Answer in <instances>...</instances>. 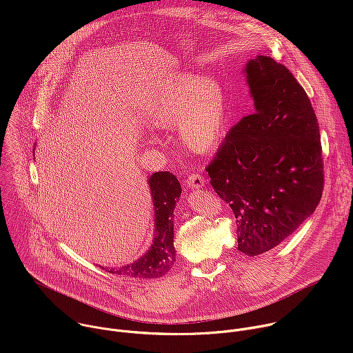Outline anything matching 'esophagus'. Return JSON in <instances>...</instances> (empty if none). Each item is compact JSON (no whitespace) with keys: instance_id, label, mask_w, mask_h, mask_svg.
Segmentation results:
<instances>
[{"instance_id":"obj_1","label":"esophagus","mask_w":353,"mask_h":353,"mask_svg":"<svg viewBox=\"0 0 353 353\" xmlns=\"http://www.w3.org/2000/svg\"><path fill=\"white\" fill-rule=\"evenodd\" d=\"M185 183H187V187H190V188H201V187L204 185L205 180H204V177L201 176V174L194 173V174L188 176V179H187Z\"/></svg>"}]
</instances>
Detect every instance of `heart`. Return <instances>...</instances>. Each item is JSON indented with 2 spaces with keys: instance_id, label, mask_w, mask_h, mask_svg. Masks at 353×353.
<instances>
[{
  "instance_id": "1",
  "label": "heart",
  "mask_w": 353,
  "mask_h": 353,
  "mask_svg": "<svg viewBox=\"0 0 353 353\" xmlns=\"http://www.w3.org/2000/svg\"><path fill=\"white\" fill-rule=\"evenodd\" d=\"M226 119V96L221 83L194 74H180L149 114L150 124L157 128L177 125L180 141L196 154L218 148Z\"/></svg>"
}]
</instances>
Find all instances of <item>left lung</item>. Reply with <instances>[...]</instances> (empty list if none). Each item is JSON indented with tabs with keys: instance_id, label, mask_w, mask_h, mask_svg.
Segmentation results:
<instances>
[{
	"instance_id": "obj_1",
	"label": "left lung",
	"mask_w": 353,
	"mask_h": 353,
	"mask_svg": "<svg viewBox=\"0 0 353 353\" xmlns=\"http://www.w3.org/2000/svg\"><path fill=\"white\" fill-rule=\"evenodd\" d=\"M244 72L256 112L229 130L207 172L236 216L237 250L254 257L316 211L324 165L316 113L292 72L267 56Z\"/></svg>"
}]
</instances>
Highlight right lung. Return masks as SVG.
Here are the masks:
<instances>
[{
  "instance_id": "obj_1",
  "label": "right lung",
  "mask_w": 353,
  "mask_h": 353,
  "mask_svg": "<svg viewBox=\"0 0 353 353\" xmlns=\"http://www.w3.org/2000/svg\"><path fill=\"white\" fill-rule=\"evenodd\" d=\"M148 183L155 207V236L152 244L142 257L131 264L117 268L102 267L110 274L138 279L161 278L170 271L176 261V250L173 244V210L181 195V185L176 176L169 172L154 173L149 177Z\"/></svg>"
}]
</instances>
